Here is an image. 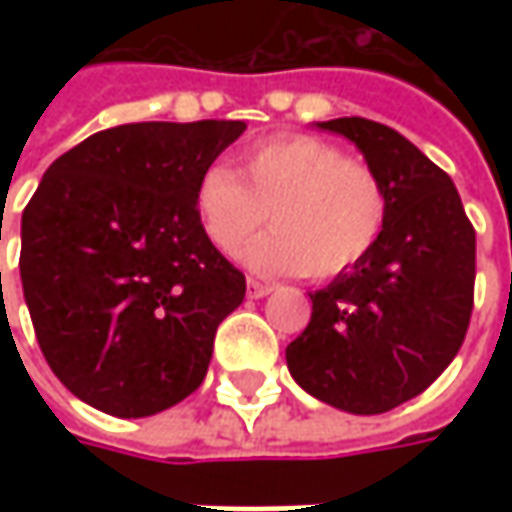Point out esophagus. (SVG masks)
I'll return each instance as SVG.
<instances>
[{
    "label": "esophagus",
    "instance_id": "34e87169",
    "mask_svg": "<svg viewBox=\"0 0 512 512\" xmlns=\"http://www.w3.org/2000/svg\"><path fill=\"white\" fill-rule=\"evenodd\" d=\"M270 290H273V287L267 285V282H259V279H247V296H250V299H265Z\"/></svg>",
    "mask_w": 512,
    "mask_h": 512
}]
</instances>
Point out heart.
<instances>
[{
	"label": "heart",
	"mask_w": 512,
	"mask_h": 512,
	"mask_svg": "<svg viewBox=\"0 0 512 512\" xmlns=\"http://www.w3.org/2000/svg\"><path fill=\"white\" fill-rule=\"evenodd\" d=\"M193 202L207 242L225 256L270 216L273 230L242 253V262L265 276H336L376 247L387 222V190L376 170L316 136L253 145L242 153L239 173L210 165Z\"/></svg>",
	"instance_id": "b5f03b06"
}]
</instances>
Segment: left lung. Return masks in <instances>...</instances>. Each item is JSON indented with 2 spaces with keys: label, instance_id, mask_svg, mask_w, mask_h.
Listing matches in <instances>:
<instances>
[{
  "label": "left lung",
  "instance_id": "8db88e82",
  "mask_svg": "<svg viewBox=\"0 0 512 512\" xmlns=\"http://www.w3.org/2000/svg\"><path fill=\"white\" fill-rule=\"evenodd\" d=\"M362 150L387 190L376 247L310 293L287 370L313 399L376 416L419 396L456 359L473 313L476 230L453 179L402 133L362 116L316 122Z\"/></svg>",
  "mask_w": 512,
  "mask_h": 512
}]
</instances>
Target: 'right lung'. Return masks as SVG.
Here are the masks:
<instances>
[{
	"mask_svg": "<svg viewBox=\"0 0 512 512\" xmlns=\"http://www.w3.org/2000/svg\"><path fill=\"white\" fill-rule=\"evenodd\" d=\"M245 122H136L62 153L22 213V290L39 347L76 399L162 413L205 382L245 276L207 242L196 185Z\"/></svg>",
	"mask_w": 512,
	"mask_h": 512,
	"instance_id": "1",
	"label": "right lung"
}]
</instances>
